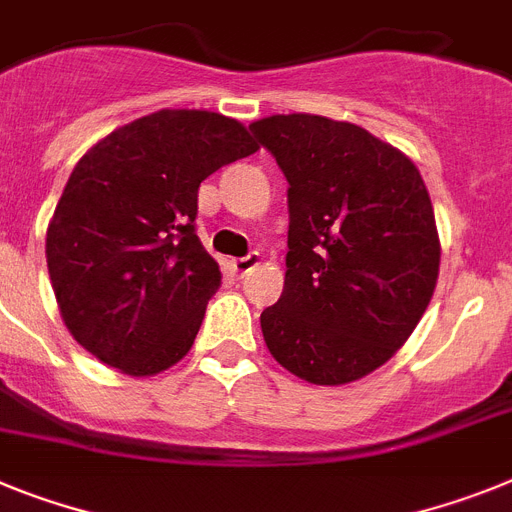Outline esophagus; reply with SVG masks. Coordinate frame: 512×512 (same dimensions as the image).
I'll use <instances>...</instances> for the list:
<instances>
[{
	"mask_svg": "<svg viewBox=\"0 0 512 512\" xmlns=\"http://www.w3.org/2000/svg\"><path fill=\"white\" fill-rule=\"evenodd\" d=\"M259 261H261L259 253H248V256H243V259L230 261V266H233L235 274H240V277H243V274L251 272L253 266H259Z\"/></svg>",
	"mask_w": 512,
	"mask_h": 512,
	"instance_id": "esophagus-1",
	"label": "esophagus"
}]
</instances>
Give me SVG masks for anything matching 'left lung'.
<instances>
[{
	"label": "left lung",
	"instance_id": "left-lung-1",
	"mask_svg": "<svg viewBox=\"0 0 512 512\" xmlns=\"http://www.w3.org/2000/svg\"><path fill=\"white\" fill-rule=\"evenodd\" d=\"M251 131L285 173V290L261 313L274 360L316 386L381 368L430 305L440 238L430 194L401 150L349 121L290 113Z\"/></svg>",
	"mask_w": 512,
	"mask_h": 512
}]
</instances>
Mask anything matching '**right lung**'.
I'll return each mask as SVG.
<instances>
[{"label": "right lung", "mask_w": 512, "mask_h": 512, "mask_svg": "<svg viewBox=\"0 0 512 512\" xmlns=\"http://www.w3.org/2000/svg\"><path fill=\"white\" fill-rule=\"evenodd\" d=\"M256 150L240 121L163 108L80 157L48 222L46 264L90 355L134 378L186 357L222 282L196 235L199 186Z\"/></svg>", "instance_id": "add662e5"}]
</instances>
